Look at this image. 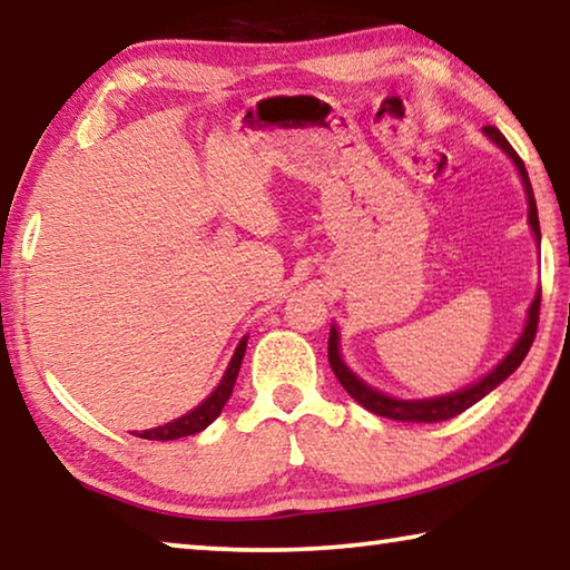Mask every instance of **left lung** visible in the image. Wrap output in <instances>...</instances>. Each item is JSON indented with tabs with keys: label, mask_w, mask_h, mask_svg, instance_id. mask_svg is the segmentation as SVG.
<instances>
[{
	"label": "left lung",
	"mask_w": 570,
	"mask_h": 570,
	"mask_svg": "<svg viewBox=\"0 0 570 570\" xmlns=\"http://www.w3.org/2000/svg\"><path fill=\"white\" fill-rule=\"evenodd\" d=\"M482 132L488 135V140L493 142V146H498L510 160H513L520 183H523L525 200H528V226H530V230H533V236L540 246V224H538L535 196H533V188H530V178H528L523 160L518 158V153L510 148V142L503 138V132H500L498 128H482ZM538 308H540V288L535 292L533 302H530V306H528L523 332H520L515 344L510 346V352L503 356V360H500L488 374H482L480 380L468 384V387H460V390L448 392V394H438V397L402 400V397H394V394L372 387V384H366L360 374L352 372L350 366H346L344 356H342L340 330H336V324H332V330H330V364L336 374V380L342 382V387L350 392V397L360 402L364 410L380 414V417H390V420H400V422H442V420H450V417H455V414L470 410L472 404L480 402L482 397H488V394L493 392L498 384H503L510 374L518 370L520 362L525 360L530 344H533V340H535Z\"/></svg>",
	"instance_id": "left-lung-1"
}]
</instances>
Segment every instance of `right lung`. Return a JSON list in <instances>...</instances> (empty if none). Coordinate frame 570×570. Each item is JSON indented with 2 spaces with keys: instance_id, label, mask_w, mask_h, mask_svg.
Here are the masks:
<instances>
[{
  "instance_id": "add662e5",
  "label": "right lung",
  "mask_w": 570,
  "mask_h": 570,
  "mask_svg": "<svg viewBox=\"0 0 570 570\" xmlns=\"http://www.w3.org/2000/svg\"><path fill=\"white\" fill-rule=\"evenodd\" d=\"M246 342L248 336L238 342L234 356H230V362L226 366L224 377L216 384V390L208 394V397L198 404V407H193L190 412L180 414V417L170 420L166 424H158V428H150V430H142L138 432V438L142 440H178V438H188V435H196V432L206 430L210 422H214L220 412H224L226 402L230 397V392H234V384L238 377V370H240V362H244V354H246Z\"/></svg>"
}]
</instances>
